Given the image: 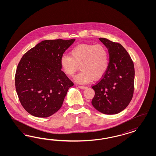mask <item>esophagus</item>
Masks as SVG:
<instances>
[{"mask_svg":"<svg viewBox=\"0 0 156 156\" xmlns=\"http://www.w3.org/2000/svg\"><path fill=\"white\" fill-rule=\"evenodd\" d=\"M78 86H79V87H80V89H85L86 88H87V86H81V85H79Z\"/></svg>","mask_w":156,"mask_h":156,"instance_id":"esophagus-1","label":"esophagus"}]
</instances>
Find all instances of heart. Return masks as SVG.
<instances>
[{"label": "heart", "instance_id": "heart-1", "mask_svg": "<svg viewBox=\"0 0 156 156\" xmlns=\"http://www.w3.org/2000/svg\"><path fill=\"white\" fill-rule=\"evenodd\" d=\"M60 64L63 73L70 76L75 74L80 66L82 70L76 77L78 82L98 80L108 68V51L102 44H80L71 49L70 55H63Z\"/></svg>", "mask_w": 156, "mask_h": 156}]
</instances>
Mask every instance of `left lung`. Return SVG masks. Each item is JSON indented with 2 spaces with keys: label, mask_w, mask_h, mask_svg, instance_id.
Instances as JSON below:
<instances>
[{
  "label": "left lung",
  "mask_w": 156,
  "mask_h": 156,
  "mask_svg": "<svg viewBox=\"0 0 156 156\" xmlns=\"http://www.w3.org/2000/svg\"><path fill=\"white\" fill-rule=\"evenodd\" d=\"M99 40L109 51L108 68L104 76L91 86L95 95L91 104L101 113L117 114L132 99L134 89V67L127 51L119 43L105 38Z\"/></svg>",
  "instance_id": "1"
}]
</instances>
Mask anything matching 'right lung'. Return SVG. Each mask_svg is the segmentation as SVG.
I'll return each instance as SVG.
<instances>
[{
	"mask_svg": "<svg viewBox=\"0 0 156 156\" xmlns=\"http://www.w3.org/2000/svg\"><path fill=\"white\" fill-rule=\"evenodd\" d=\"M76 41L45 40L26 52L17 66L15 89L28 113L48 117L61 108L73 82L61 70L63 53Z\"/></svg>",
	"mask_w": 156,
	"mask_h": 156,
	"instance_id": "right-lung-1",
	"label": "right lung"
}]
</instances>
